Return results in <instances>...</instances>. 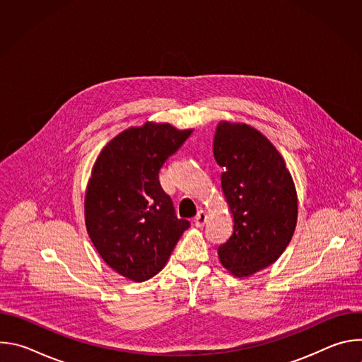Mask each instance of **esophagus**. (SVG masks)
<instances>
[{
  "mask_svg": "<svg viewBox=\"0 0 362 362\" xmlns=\"http://www.w3.org/2000/svg\"><path fill=\"white\" fill-rule=\"evenodd\" d=\"M206 221H208V215H206L204 211H199L197 215H196L194 219H193L194 226H197V228H202V226L206 223Z\"/></svg>",
  "mask_w": 362,
  "mask_h": 362,
  "instance_id": "34e87169",
  "label": "esophagus"
}]
</instances>
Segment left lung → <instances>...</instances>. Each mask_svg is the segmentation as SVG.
I'll return each instance as SVG.
<instances>
[{
  "instance_id": "obj_1",
  "label": "left lung",
  "mask_w": 362,
  "mask_h": 362,
  "mask_svg": "<svg viewBox=\"0 0 362 362\" xmlns=\"http://www.w3.org/2000/svg\"><path fill=\"white\" fill-rule=\"evenodd\" d=\"M214 156L233 215V233L218 247L219 261L232 275L250 276L272 265L292 239L295 185L275 146L247 124L221 122Z\"/></svg>"
}]
</instances>
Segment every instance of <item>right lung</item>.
Here are the masks:
<instances>
[{
    "label": "right lung",
    "mask_w": 362,
    "mask_h": 362,
    "mask_svg": "<svg viewBox=\"0 0 362 362\" xmlns=\"http://www.w3.org/2000/svg\"><path fill=\"white\" fill-rule=\"evenodd\" d=\"M169 123H146L116 136L101 150L86 190L87 233L112 269L143 282L159 274L182 233L159 172L190 136Z\"/></svg>",
    "instance_id": "right-lung-1"
}]
</instances>
